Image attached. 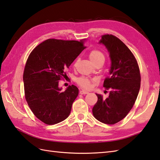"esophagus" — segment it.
I'll return each instance as SVG.
<instances>
[{"label": "esophagus", "mask_w": 160, "mask_h": 160, "mask_svg": "<svg viewBox=\"0 0 160 160\" xmlns=\"http://www.w3.org/2000/svg\"><path fill=\"white\" fill-rule=\"evenodd\" d=\"M80 93L82 94V95H85V94H87V93H88L87 91H86L81 90V91H80Z\"/></svg>", "instance_id": "34e87169"}]
</instances>
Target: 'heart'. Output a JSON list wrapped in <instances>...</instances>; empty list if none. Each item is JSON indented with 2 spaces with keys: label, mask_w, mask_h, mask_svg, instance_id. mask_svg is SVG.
<instances>
[{
  "label": "heart",
  "mask_w": 160,
  "mask_h": 160,
  "mask_svg": "<svg viewBox=\"0 0 160 160\" xmlns=\"http://www.w3.org/2000/svg\"><path fill=\"white\" fill-rule=\"evenodd\" d=\"M89 56L90 60L92 61L93 64L100 60L104 61L105 60L104 54L101 51L98 49L91 50L89 52ZM76 83L84 89H89L91 87V81L89 78L84 76L78 78L76 79Z\"/></svg>",
  "instance_id": "obj_1"
}]
</instances>
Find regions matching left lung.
Returning a JSON list of instances; mask_svg holds the SVG:
<instances>
[{
  "label": "left lung",
  "mask_w": 160,
  "mask_h": 160,
  "mask_svg": "<svg viewBox=\"0 0 160 160\" xmlns=\"http://www.w3.org/2000/svg\"><path fill=\"white\" fill-rule=\"evenodd\" d=\"M100 43L110 53V76L103 87L109 90L106 99L96 94L98 102L92 109L93 116L107 124H114L124 119L131 110L138 96L141 76L137 60L125 44L112 34L102 36Z\"/></svg>",
  "instance_id": "left-lung-1"
}]
</instances>
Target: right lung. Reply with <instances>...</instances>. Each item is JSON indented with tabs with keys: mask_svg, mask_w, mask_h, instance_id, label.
Masks as SVG:
<instances>
[{
	"mask_svg": "<svg viewBox=\"0 0 160 160\" xmlns=\"http://www.w3.org/2000/svg\"><path fill=\"white\" fill-rule=\"evenodd\" d=\"M86 48L83 41L50 38L29 54L23 73L25 98L35 116L48 125L68 118L78 95L75 85L61 91L59 80L66 69Z\"/></svg>",
	"mask_w": 160,
	"mask_h": 160,
	"instance_id": "obj_1",
	"label": "right lung"
}]
</instances>
